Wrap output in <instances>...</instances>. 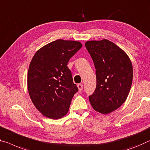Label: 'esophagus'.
Wrapping results in <instances>:
<instances>
[{
  "label": "esophagus",
  "instance_id": "obj_1",
  "mask_svg": "<svg viewBox=\"0 0 150 150\" xmlns=\"http://www.w3.org/2000/svg\"><path fill=\"white\" fill-rule=\"evenodd\" d=\"M83 84H78L77 85V87H78V89H79V91H81V90L83 89Z\"/></svg>",
  "mask_w": 150,
  "mask_h": 150
}]
</instances>
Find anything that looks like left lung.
Listing matches in <instances>:
<instances>
[{"instance_id":"8db88e82","label":"left lung","mask_w":150,"mask_h":150,"mask_svg":"<svg viewBox=\"0 0 150 150\" xmlns=\"http://www.w3.org/2000/svg\"><path fill=\"white\" fill-rule=\"evenodd\" d=\"M85 45L96 69L97 85L89 101L95 110L106 115L126 100L133 80L132 64L125 52L109 40Z\"/></svg>"}]
</instances>
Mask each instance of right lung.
<instances>
[{
  "mask_svg": "<svg viewBox=\"0 0 150 150\" xmlns=\"http://www.w3.org/2000/svg\"><path fill=\"white\" fill-rule=\"evenodd\" d=\"M81 47L79 41L58 39L33 56L27 73L28 91L35 108L45 117L57 120L67 113L78 91L67 63Z\"/></svg>",
  "mask_w": 150,
  "mask_h": 150,
  "instance_id": "1",
  "label": "right lung"
}]
</instances>
